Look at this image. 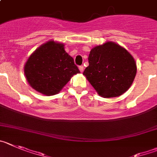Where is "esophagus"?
<instances>
[{"label": "esophagus", "instance_id": "esophagus-1", "mask_svg": "<svg viewBox=\"0 0 157 157\" xmlns=\"http://www.w3.org/2000/svg\"><path fill=\"white\" fill-rule=\"evenodd\" d=\"M78 69H79V71H81L82 73L83 71H84V67H83V66H79V67H78Z\"/></svg>", "mask_w": 157, "mask_h": 157}]
</instances>
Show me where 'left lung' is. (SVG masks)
I'll return each instance as SVG.
<instances>
[{"label": "left lung", "instance_id": "obj_1", "mask_svg": "<svg viewBox=\"0 0 157 157\" xmlns=\"http://www.w3.org/2000/svg\"><path fill=\"white\" fill-rule=\"evenodd\" d=\"M88 60L83 75L102 97L121 96L134 81L137 71L134 57L116 43L108 41L93 47Z\"/></svg>", "mask_w": 157, "mask_h": 157}]
</instances>
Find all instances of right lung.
I'll list each match as a JSON object with an SVG mask.
<instances>
[{
	"label": "right lung",
	"mask_w": 157,
	"mask_h": 157,
	"mask_svg": "<svg viewBox=\"0 0 157 157\" xmlns=\"http://www.w3.org/2000/svg\"><path fill=\"white\" fill-rule=\"evenodd\" d=\"M24 72L33 90L46 96H54L80 71L72 57L66 53L64 44L50 40L29 56Z\"/></svg>",
	"instance_id": "add662e5"
}]
</instances>
